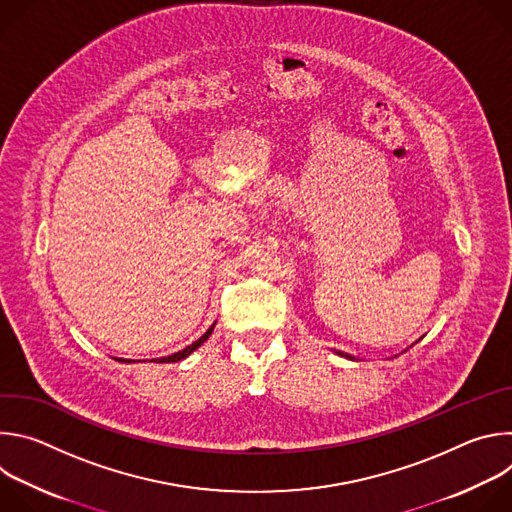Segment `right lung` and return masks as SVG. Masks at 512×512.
I'll use <instances>...</instances> for the list:
<instances>
[{
    "label": "right lung",
    "mask_w": 512,
    "mask_h": 512,
    "mask_svg": "<svg viewBox=\"0 0 512 512\" xmlns=\"http://www.w3.org/2000/svg\"><path fill=\"white\" fill-rule=\"evenodd\" d=\"M212 328H214V324L196 340V342H192L190 346H186L184 350H178V352H174V354H170V356H162V358H156V362H178V360H182V358H186L188 354H192L200 344H204L206 340H208V336L212 334Z\"/></svg>",
    "instance_id": "add662e5"
}]
</instances>
